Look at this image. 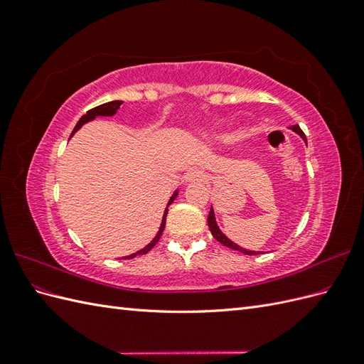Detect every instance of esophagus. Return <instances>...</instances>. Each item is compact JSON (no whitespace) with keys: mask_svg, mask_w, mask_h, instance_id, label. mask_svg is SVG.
Here are the masks:
<instances>
[{"mask_svg":"<svg viewBox=\"0 0 364 364\" xmlns=\"http://www.w3.org/2000/svg\"><path fill=\"white\" fill-rule=\"evenodd\" d=\"M206 181V174L199 170V168H193L191 171L186 173L185 176V182L188 183H196V182H205Z\"/></svg>","mask_w":364,"mask_h":364,"instance_id":"esophagus-1","label":"esophagus"}]
</instances>
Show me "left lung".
Wrapping results in <instances>:
<instances>
[{"label":"left lung","instance_id":"1","mask_svg":"<svg viewBox=\"0 0 364 364\" xmlns=\"http://www.w3.org/2000/svg\"><path fill=\"white\" fill-rule=\"evenodd\" d=\"M293 132H296L297 135H299L305 142H306V138H305V134L304 132L301 130V127L297 126V124H294V126H291L290 127ZM208 226H209V230H211V234H213V237L217 240V241H220V243H222L223 246H226V247H230V249H234V250H238V252H241V253H246V255H257V253H259V252H255V250H247V249H243V247H240L238 245H235L234 241H230L222 230H220V228L217 226V222H215V215H214V209L211 208V211H209V215H208Z\"/></svg>","mask_w":364,"mask_h":364}]
</instances>
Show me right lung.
Segmentation results:
<instances>
[{
  "mask_svg": "<svg viewBox=\"0 0 364 364\" xmlns=\"http://www.w3.org/2000/svg\"><path fill=\"white\" fill-rule=\"evenodd\" d=\"M123 105V102H119V100H114V102H109V103H105V105H100V106H97V107H94V109H91V111H87L80 119H79V123L75 124V127H74V130H73V134H71V136L75 134L77 130H79L83 124H86L87 121H92L94 118H97V117H112V115H115L117 114V111L119 109V106ZM70 136V138H71ZM178 190H176L174 193H173V196L170 197V200H168V203H167V208H165V211H164V215H162V222H161V226H159V230H158V234L155 235V238H153L150 243L144 247V249H141V250H138V252H135V253H132V255H129V257H126V259H130V258H135L136 255H144V253H147L149 250H151L153 247H155V245L158 243L159 241V238H161V235H162V230H164V228H165V218H167V213H168V206L173 203V200L176 199V197H178Z\"/></svg>",
  "mask_w": 364,
  "mask_h": 364,
  "instance_id": "1",
  "label": "right lung"
}]
</instances>
